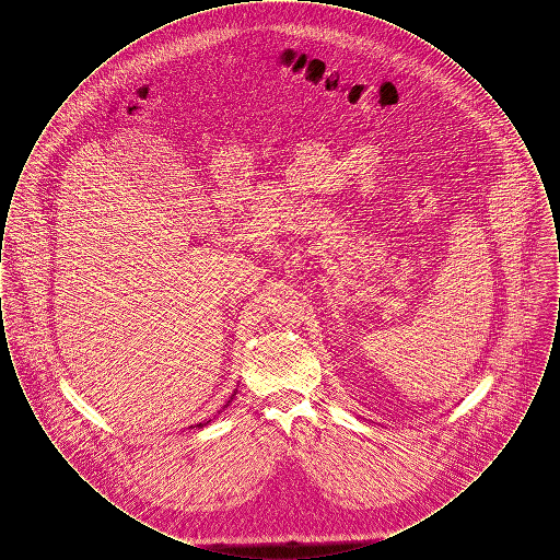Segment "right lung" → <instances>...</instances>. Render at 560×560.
<instances>
[{"instance_id": "add662e5", "label": "right lung", "mask_w": 560, "mask_h": 560, "mask_svg": "<svg viewBox=\"0 0 560 560\" xmlns=\"http://www.w3.org/2000/svg\"><path fill=\"white\" fill-rule=\"evenodd\" d=\"M199 427H203V424H199Z\"/></svg>"}]
</instances>
